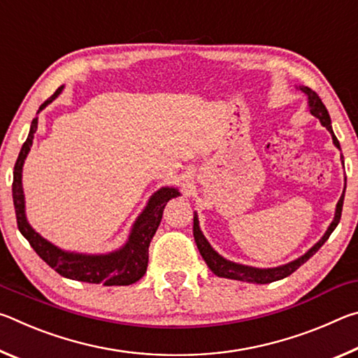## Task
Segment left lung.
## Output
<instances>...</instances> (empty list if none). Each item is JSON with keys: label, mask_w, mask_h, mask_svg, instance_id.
<instances>
[{"label": "left lung", "mask_w": 358, "mask_h": 358, "mask_svg": "<svg viewBox=\"0 0 358 358\" xmlns=\"http://www.w3.org/2000/svg\"><path fill=\"white\" fill-rule=\"evenodd\" d=\"M296 88H299L300 92L308 98V108H310V113L313 115V117H316L320 121V124H322L324 128H327V131H329L331 134L335 147L338 150H341V147H339L338 138L335 136V132H333V128H331V120H330L329 110H327L324 102L320 101L317 93L313 92V90L308 88V87H301V85H300V87H296ZM341 161H343V166H344L343 155H341ZM344 191H346V178H344ZM344 191H343L341 197H339V201L336 203L335 217H333V221L330 222L329 229L325 230L322 238H320L313 248H310V250L303 254V256L292 260V262H289V264H284V265H280V266H271V268H257V266L243 265V264L232 262V260H227L226 257H222L221 254H217L213 250V246L208 243V240L205 238V235L201 230V226H199V217H197L196 211H194V226H192L194 240H196L199 252H201V256L203 257L205 262H207L208 268L213 271L216 276L227 278V280L254 282V284H268V282H273V281H280V280H284V278H287L289 275H292L294 271L299 268V266H301L308 259L313 257L314 254H316L320 250V248H322L325 241L329 240L333 230L336 229L339 220H341Z\"/></svg>", "instance_id": "left-lung-1"}]
</instances>
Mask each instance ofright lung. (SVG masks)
<instances>
[{
  "label": "right lung",
  "instance_id": "obj_1",
  "mask_svg": "<svg viewBox=\"0 0 358 358\" xmlns=\"http://www.w3.org/2000/svg\"><path fill=\"white\" fill-rule=\"evenodd\" d=\"M64 87H59L52 98H48L44 104L39 107V110L55 101L62 94ZM38 129V117L31 121V128L27 137L25 143L17 157L14 166V181H12V199H14V208L17 216V226L20 234L28 240L33 250L38 252V256L44 262L52 266L68 280L92 282V284H104V286H129L141 280L145 275L148 266V248L153 240L159 222L164 213L166 203L173 197L180 196V191L173 186H162L153 196L148 199L147 207L142 210V213L137 216L131 227L129 237L126 243L118 250L110 251L107 254H85L76 251H64L57 245L50 243L42 235H39L31 227V224L27 220L25 213V194L22 186V172L23 164L31 150L34 132Z\"/></svg>",
  "mask_w": 358,
  "mask_h": 358
}]
</instances>
